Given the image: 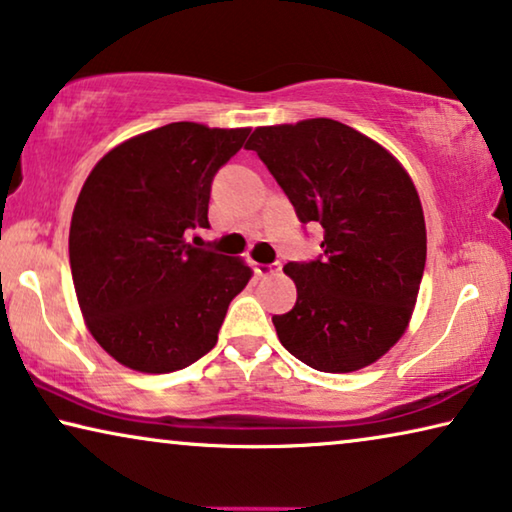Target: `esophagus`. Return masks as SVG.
<instances>
[{
	"label": "esophagus",
	"instance_id": "34e87169",
	"mask_svg": "<svg viewBox=\"0 0 512 512\" xmlns=\"http://www.w3.org/2000/svg\"><path fill=\"white\" fill-rule=\"evenodd\" d=\"M282 269V264L280 262H271V264H255V273L257 276H262V278H266V276H276V273Z\"/></svg>",
	"mask_w": 512,
	"mask_h": 512
}]
</instances>
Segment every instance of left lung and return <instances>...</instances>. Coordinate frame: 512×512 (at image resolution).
<instances>
[{"instance_id": "8db88e82", "label": "left lung", "mask_w": 512, "mask_h": 512, "mask_svg": "<svg viewBox=\"0 0 512 512\" xmlns=\"http://www.w3.org/2000/svg\"><path fill=\"white\" fill-rule=\"evenodd\" d=\"M246 149L273 174L322 255L289 262L296 303L273 315L282 347L319 372H354L400 340L425 269V220L409 174L333 119L255 128Z\"/></svg>"}]
</instances>
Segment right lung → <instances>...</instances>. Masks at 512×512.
Returning a JSON list of instances; mask_svg holds the SVG:
<instances>
[{"mask_svg": "<svg viewBox=\"0 0 512 512\" xmlns=\"http://www.w3.org/2000/svg\"><path fill=\"white\" fill-rule=\"evenodd\" d=\"M248 133L174 121L114 147L82 186L68 234L75 294L126 368L174 372L209 354L248 285L241 259L195 246L213 177Z\"/></svg>", "mask_w": 512, "mask_h": 512, "instance_id": "right-lung-1", "label": "right lung"}]
</instances>
